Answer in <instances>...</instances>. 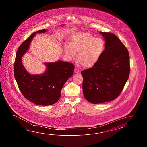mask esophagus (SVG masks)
<instances>
[{
	"mask_svg": "<svg viewBox=\"0 0 147 147\" xmlns=\"http://www.w3.org/2000/svg\"><path fill=\"white\" fill-rule=\"evenodd\" d=\"M79 72V69H77L76 67H75V73H78V72Z\"/></svg>",
	"mask_w": 147,
	"mask_h": 147,
	"instance_id": "1",
	"label": "esophagus"
}]
</instances>
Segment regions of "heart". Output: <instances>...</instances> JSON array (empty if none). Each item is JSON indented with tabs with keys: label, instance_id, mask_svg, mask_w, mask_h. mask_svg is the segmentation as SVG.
Here are the masks:
<instances>
[{
	"label": "heart",
	"instance_id": "b5f03b06",
	"mask_svg": "<svg viewBox=\"0 0 147 147\" xmlns=\"http://www.w3.org/2000/svg\"><path fill=\"white\" fill-rule=\"evenodd\" d=\"M105 48L100 38H95L88 32L78 33L72 38L70 45L65 47V53L70 58H74L78 52L77 60L82 67L90 68L99 59Z\"/></svg>",
	"mask_w": 147,
	"mask_h": 147
}]
</instances>
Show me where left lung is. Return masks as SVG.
I'll list each match as a JSON object with an SVG mask.
<instances>
[{
    "instance_id": "8db88e82",
    "label": "left lung",
    "mask_w": 147,
    "mask_h": 147,
    "mask_svg": "<svg viewBox=\"0 0 147 147\" xmlns=\"http://www.w3.org/2000/svg\"><path fill=\"white\" fill-rule=\"evenodd\" d=\"M105 49L93 67L81 71L84 98L92 103H102L116 99L128 80L130 68L127 48L116 35L100 31Z\"/></svg>"
}]
</instances>
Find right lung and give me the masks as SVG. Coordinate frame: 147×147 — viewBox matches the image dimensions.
<instances>
[{
	"mask_svg": "<svg viewBox=\"0 0 147 147\" xmlns=\"http://www.w3.org/2000/svg\"><path fill=\"white\" fill-rule=\"evenodd\" d=\"M45 29L31 34L19 46L14 63V75L19 90L25 98L42 106L57 102L61 96L60 92L65 83L72 76L74 65L58 60L46 63V71L42 75H30L22 65V57L28 50L32 39L37 33L46 32Z\"/></svg>",
	"mask_w": 147,
	"mask_h": 147,
	"instance_id": "obj_1",
	"label": "right lung"
}]
</instances>
